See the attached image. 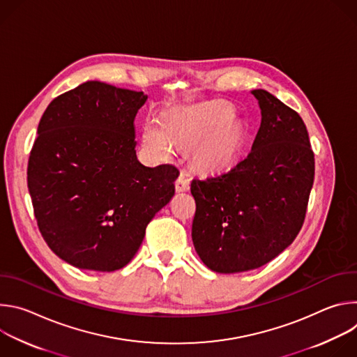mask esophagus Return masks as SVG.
Here are the masks:
<instances>
[{
  "label": "esophagus",
  "instance_id": "34e87169",
  "mask_svg": "<svg viewBox=\"0 0 357 357\" xmlns=\"http://www.w3.org/2000/svg\"><path fill=\"white\" fill-rule=\"evenodd\" d=\"M189 179H188V175L185 172H181L179 178L176 179L175 182V190L176 192H188L189 190Z\"/></svg>",
  "mask_w": 357,
  "mask_h": 357
}]
</instances>
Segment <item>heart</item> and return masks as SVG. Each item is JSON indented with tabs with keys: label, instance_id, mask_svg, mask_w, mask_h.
Wrapping results in <instances>:
<instances>
[{
	"label": "heart",
	"instance_id": "heart-1",
	"mask_svg": "<svg viewBox=\"0 0 357 357\" xmlns=\"http://www.w3.org/2000/svg\"><path fill=\"white\" fill-rule=\"evenodd\" d=\"M231 109L211 105L197 112H179L164 119V130L152 121L142 128L144 154L154 161H167L174 154V145L192 148L197 168L218 172L229 168L244 145L245 131L238 120L230 119Z\"/></svg>",
	"mask_w": 357,
	"mask_h": 357
}]
</instances>
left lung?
Wrapping results in <instances>:
<instances>
[{"mask_svg": "<svg viewBox=\"0 0 357 357\" xmlns=\"http://www.w3.org/2000/svg\"><path fill=\"white\" fill-rule=\"evenodd\" d=\"M251 94L261 124L250 154L190 185L195 250L222 274L259 268L282 252L302 227L314 185V152L299 114L263 89Z\"/></svg>", "mask_w": 357, "mask_h": 357, "instance_id": "8db88e82", "label": "left lung"}]
</instances>
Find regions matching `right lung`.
<instances>
[{"label": "right lung", "mask_w": 357, "mask_h": 357, "mask_svg": "<svg viewBox=\"0 0 357 357\" xmlns=\"http://www.w3.org/2000/svg\"><path fill=\"white\" fill-rule=\"evenodd\" d=\"M142 91L86 82L45 110L28 162L39 231L59 259L116 271L138 251L146 225L175 195L179 171L137 160Z\"/></svg>", "instance_id": "obj_1"}]
</instances>
